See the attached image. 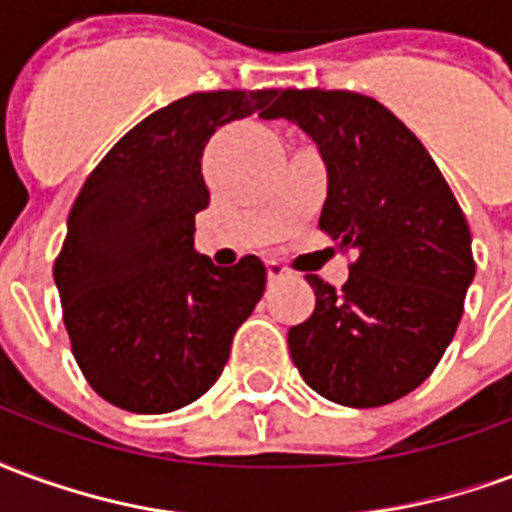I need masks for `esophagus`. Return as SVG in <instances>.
Here are the masks:
<instances>
[{
  "mask_svg": "<svg viewBox=\"0 0 512 512\" xmlns=\"http://www.w3.org/2000/svg\"><path fill=\"white\" fill-rule=\"evenodd\" d=\"M288 277V268L277 263V260H268V279L271 282H277V279H285Z\"/></svg>",
  "mask_w": 512,
  "mask_h": 512,
  "instance_id": "1",
  "label": "esophagus"
}]
</instances>
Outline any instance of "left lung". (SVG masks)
<instances>
[{"label":"left lung","instance_id":"obj_1","mask_svg":"<svg viewBox=\"0 0 512 512\" xmlns=\"http://www.w3.org/2000/svg\"><path fill=\"white\" fill-rule=\"evenodd\" d=\"M285 117L318 145L329 186L321 230L356 249L343 290L315 274V310L290 326L301 378L332 403L376 408L436 370L474 279L472 235L425 145L384 104L348 90H282Z\"/></svg>","mask_w":512,"mask_h":512}]
</instances>
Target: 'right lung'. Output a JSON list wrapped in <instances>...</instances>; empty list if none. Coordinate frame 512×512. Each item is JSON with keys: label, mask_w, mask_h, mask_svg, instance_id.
Here are the masks:
<instances>
[{"label": "right lung", "mask_w": 512, "mask_h": 512, "mask_svg": "<svg viewBox=\"0 0 512 512\" xmlns=\"http://www.w3.org/2000/svg\"><path fill=\"white\" fill-rule=\"evenodd\" d=\"M279 90L191 93L136 123L84 180L54 260L84 378L112 406L167 414L222 376L233 334L266 290L255 255L213 266L194 249L208 208L202 150L216 128L266 117Z\"/></svg>", "instance_id": "add662e5"}]
</instances>
